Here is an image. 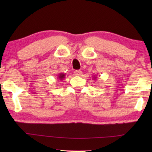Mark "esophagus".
Masks as SVG:
<instances>
[{
    "instance_id": "34e87169",
    "label": "esophagus",
    "mask_w": 152,
    "mask_h": 152,
    "mask_svg": "<svg viewBox=\"0 0 152 152\" xmlns=\"http://www.w3.org/2000/svg\"><path fill=\"white\" fill-rule=\"evenodd\" d=\"M82 73V70H77L74 71V75H81Z\"/></svg>"
}]
</instances>
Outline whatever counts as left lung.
I'll return each instance as SVG.
<instances>
[{
  "instance_id": "1",
  "label": "left lung",
  "mask_w": 152,
  "mask_h": 152,
  "mask_svg": "<svg viewBox=\"0 0 152 152\" xmlns=\"http://www.w3.org/2000/svg\"><path fill=\"white\" fill-rule=\"evenodd\" d=\"M93 78H94V79H95H95H96V77H95V76H94V77H93Z\"/></svg>"
}]
</instances>
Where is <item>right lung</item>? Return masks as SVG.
<instances>
[{"mask_svg":"<svg viewBox=\"0 0 152 152\" xmlns=\"http://www.w3.org/2000/svg\"><path fill=\"white\" fill-rule=\"evenodd\" d=\"M57 76L59 80H63L65 78V74L64 73H59Z\"/></svg>","mask_w":152,"mask_h":152,"instance_id":"right-lung-1","label":"right lung"}]
</instances>
